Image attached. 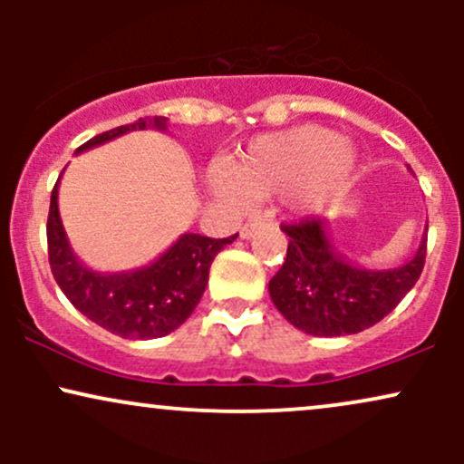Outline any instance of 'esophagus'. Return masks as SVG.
Here are the masks:
<instances>
[{
    "instance_id": "1",
    "label": "esophagus",
    "mask_w": 464,
    "mask_h": 464,
    "mask_svg": "<svg viewBox=\"0 0 464 464\" xmlns=\"http://www.w3.org/2000/svg\"><path fill=\"white\" fill-rule=\"evenodd\" d=\"M262 222H264V218H262V216H255L253 220L246 222V225H244L242 228H239V237H242V239H248L250 236H253L255 231H257L259 227H262Z\"/></svg>"
}]
</instances>
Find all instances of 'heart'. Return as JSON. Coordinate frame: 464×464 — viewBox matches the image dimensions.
<instances>
[{
    "label": "heart",
    "instance_id": "b5f03b06",
    "mask_svg": "<svg viewBox=\"0 0 464 464\" xmlns=\"http://www.w3.org/2000/svg\"><path fill=\"white\" fill-rule=\"evenodd\" d=\"M353 168L355 157L343 137L321 126H299L257 137L233 169H211L209 185L218 198L236 209L295 189L296 207L316 214L347 194Z\"/></svg>",
    "mask_w": 464,
    "mask_h": 464
}]
</instances>
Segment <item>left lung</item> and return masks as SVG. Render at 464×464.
Returning a JSON list of instances; mask_svg holds the SVG:
<instances>
[{
	"label": "left lung",
	"mask_w": 464,
	"mask_h": 464,
	"mask_svg": "<svg viewBox=\"0 0 464 464\" xmlns=\"http://www.w3.org/2000/svg\"><path fill=\"white\" fill-rule=\"evenodd\" d=\"M281 231L290 242L284 266L268 284L270 299L287 323L323 338L360 334L388 316L419 281L428 250L423 233L412 259L397 268L372 270L338 253L323 218Z\"/></svg>",
	"instance_id": "obj_1"
}]
</instances>
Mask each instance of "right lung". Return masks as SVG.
<instances>
[{"label": "right lung", "instance_id": "right-lung-1", "mask_svg": "<svg viewBox=\"0 0 464 464\" xmlns=\"http://www.w3.org/2000/svg\"><path fill=\"white\" fill-rule=\"evenodd\" d=\"M168 130V117H140L117 126L78 148L76 154L126 135L130 130ZM63 174V172H61ZM58 177L47 216V255L52 275L80 314L120 338L150 340L172 334L196 310L209 281L216 255L237 237L211 239L183 233L154 262L129 273H98L87 268L69 244L58 214Z\"/></svg>", "mask_w": 464, "mask_h": 464}]
</instances>
